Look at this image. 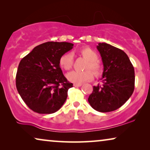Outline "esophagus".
<instances>
[{
	"label": "esophagus",
	"instance_id": "1",
	"mask_svg": "<svg viewBox=\"0 0 150 150\" xmlns=\"http://www.w3.org/2000/svg\"><path fill=\"white\" fill-rule=\"evenodd\" d=\"M74 86L76 87H81V86H82L81 84H74Z\"/></svg>",
	"mask_w": 150,
	"mask_h": 150
}]
</instances>
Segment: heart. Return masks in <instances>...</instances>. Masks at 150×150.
<instances>
[{"instance_id": "1", "label": "heart", "mask_w": 150, "mask_h": 150, "mask_svg": "<svg viewBox=\"0 0 150 150\" xmlns=\"http://www.w3.org/2000/svg\"><path fill=\"white\" fill-rule=\"evenodd\" d=\"M82 56L87 59L88 62L85 65V69H91L96 75H98L101 71V67L98 62V55L95 51L90 48H83L80 50ZM73 54L71 52L63 54L59 59V65L61 68L69 70L73 65ZM93 78V73L90 69L85 71H71L67 73V79L69 81L74 84H82L91 81Z\"/></svg>"}]
</instances>
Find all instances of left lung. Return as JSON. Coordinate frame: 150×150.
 <instances>
[{"mask_svg": "<svg viewBox=\"0 0 150 150\" xmlns=\"http://www.w3.org/2000/svg\"><path fill=\"white\" fill-rule=\"evenodd\" d=\"M97 49L104 66L102 85L93 86L88 102L97 111H113L120 108L134 91V67L121 49L106 43H99Z\"/></svg>", "mask_w": 150, "mask_h": 150, "instance_id": "1", "label": "left lung"}]
</instances>
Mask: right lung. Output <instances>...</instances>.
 <instances>
[{"label":"right lung","mask_w":150,"mask_h":150,"mask_svg":"<svg viewBox=\"0 0 150 150\" xmlns=\"http://www.w3.org/2000/svg\"><path fill=\"white\" fill-rule=\"evenodd\" d=\"M68 42H48L35 47L20 61L16 88L26 105L40 114L60 109L72 87L63 75L59 59L73 48Z\"/></svg>","instance_id":"add662e5"}]
</instances>
